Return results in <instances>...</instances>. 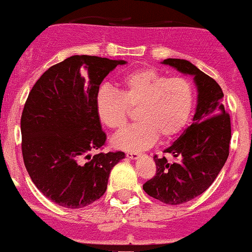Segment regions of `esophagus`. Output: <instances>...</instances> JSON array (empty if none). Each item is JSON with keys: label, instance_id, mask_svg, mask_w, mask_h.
Listing matches in <instances>:
<instances>
[{"label": "esophagus", "instance_id": "esophagus-1", "mask_svg": "<svg viewBox=\"0 0 252 252\" xmlns=\"http://www.w3.org/2000/svg\"><path fill=\"white\" fill-rule=\"evenodd\" d=\"M140 157V155L139 153H136V152H128L126 153V158H129V159H137V158Z\"/></svg>", "mask_w": 252, "mask_h": 252}]
</instances>
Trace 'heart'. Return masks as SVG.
<instances>
[{
    "label": "heart",
    "mask_w": 252,
    "mask_h": 252,
    "mask_svg": "<svg viewBox=\"0 0 252 252\" xmlns=\"http://www.w3.org/2000/svg\"><path fill=\"white\" fill-rule=\"evenodd\" d=\"M194 91L189 79L171 77L155 68H140L119 79L117 92L104 87L96 96V113L104 126L121 131L126 126L129 110H135L137 123L113 140L116 147L141 151L161 139L174 136L189 121Z\"/></svg>",
    "instance_id": "obj_1"
}]
</instances>
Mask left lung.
I'll return each instance as SVG.
<instances>
[{
	"instance_id": "8db88e82",
	"label": "left lung",
	"mask_w": 252,
	"mask_h": 252,
	"mask_svg": "<svg viewBox=\"0 0 252 252\" xmlns=\"http://www.w3.org/2000/svg\"><path fill=\"white\" fill-rule=\"evenodd\" d=\"M193 77L197 87V106L192 124L170 145L165 153L177 160L153 157L157 171L144 185V190L155 199L179 205L198 197L211 186L229 155L231 118L226 113L223 92L215 79L184 59L161 62Z\"/></svg>"
}]
</instances>
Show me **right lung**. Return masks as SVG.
<instances>
[{
	"label": "right lung",
	"mask_w": 252,
	"mask_h": 252,
	"mask_svg": "<svg viewBox=\"0 0 252 252\" xmlns=\"http://www.w3.org/2000/svg\"><path fill=\"white\" fill-rule=\"evenodd\" d=\"M126 60L73 55L49 67L21 115V151L35 186L58 205L78 209L99 199L123 152L97 153L106 134L96 113L104 78ZM88 159V161H86Z\"/></svg>",
	"instance_id": "obj_1"
}]
</instances>
